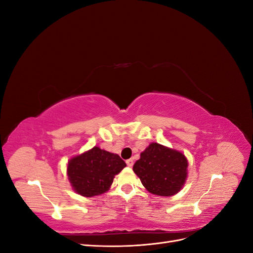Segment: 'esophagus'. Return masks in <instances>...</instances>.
Instances as JSON below:
<instances>
[{"instance_id":"esophagus-1","label":"esophagus","mask_w":253,"mask_h":253,"mask_svg":"<svg viewBox=\"0 0 253 253\" xmlns=\"http://www.w3.org/2000/svg\"><path fill=\"white\" fill-rule=\"evenodd\" d=\"M126 163V165H127V167H129V168H132V167H133V165H134L133 159H127Z\"/></svg>"}]
</instances>
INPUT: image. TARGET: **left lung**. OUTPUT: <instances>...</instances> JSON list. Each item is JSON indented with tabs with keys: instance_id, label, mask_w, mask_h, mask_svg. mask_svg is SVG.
<instances>
[{
	"instance_id": "1",
	"label": "left lung",
	"mask_w": 253,
	"mask_h": 253,
	"mask_svg": "<svg viewBox=\"0 0 253 253\" xmlns=\"http://www.w3.org/2000/svg\"><path fill=\"white\" fill-rule=\"evenodd\" d=\"M187 168V158L182 153L153 142L141 153L133 170L149 192L171 196L185 183Z\"/></svg>"
}]
</instances>
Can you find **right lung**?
<instances>
[{
	"mask_svg": "<svg viewBox=\"0 0 253 253\" xmlns=\"http://www.w3.org/2000/svg\"><path fill=\"white\" fill-rule=\"evenodd\" d=\"M126 166L119 155L94 147L68 162L67 175L76 192L91 197L108 191Z\"/></svg>",
	"mask_w": 253,
	"mask_h": 253,
	"instance_id": "right-lung-1",
	"label": "right lung"
}]
</instances>
